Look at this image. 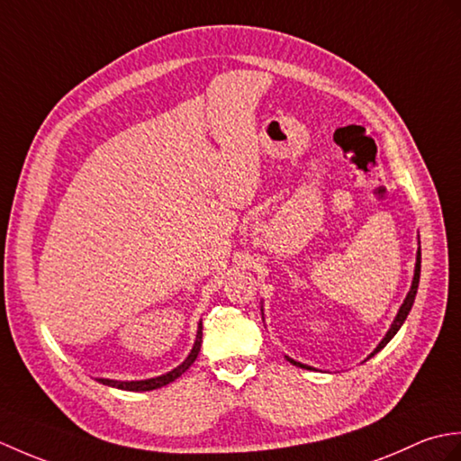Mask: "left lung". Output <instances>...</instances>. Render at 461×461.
Listing matches in <instances>:
<instances>
[{
  "label": "left lung",
  "instance_id": "1",
  "mask_svg": "<svg viewBox=\"0 0 461 461\" xmlns=\"http://www.w3.org/2000/svg\"><path fill=\"white\" fill-rule=\"evenodd\" d=\"M420 259H422V256H420V248H418V256H416V269H414V281H412V287H410V293L406 295V301L402 303V307H400V311H398V315H396V319H394V322H393V327H390V330L386 332V337L380 340V345L375 348V352H372L370 357H375L378 350H382L384 348L388 342H390V339H393L396 332H398V329L402 327V322L406 321V317H408V312H410V309H412V305H414V299H416V293H418V283H420ZM287 360L289 362H293V365H297V366H301V368H311V366H305V365H301V362H295V360H291L289 357H287Z\"/></svg>",
  "mask_w": 461,
  "mask_h": 461
}]
</instances>
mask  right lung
<instances>
[{
	"mask_svg": "<svg viewBox=\"0 0 461 461\" xmlns=\"http://www.w3.org/2000/svg\"><path fill=\"white\" fill-rule=\"evenodd\" d=\"M202 347V322L198 325V335H195V342H194V348L178 368H174L168 375H162V376H156V378H149V380H136V382H119V380H109V378H99V382L106 386H114V388H121V390H131V393H146V390H154V388H162L166 384H170L178 376H182L185 370L192 366V362L198 357Z\"/></svg>",
	"mask_w": 461,
	"mask_h": 461,
	"instance_id": "add662e5",
	"label": "right lung"
}]
</instances>
